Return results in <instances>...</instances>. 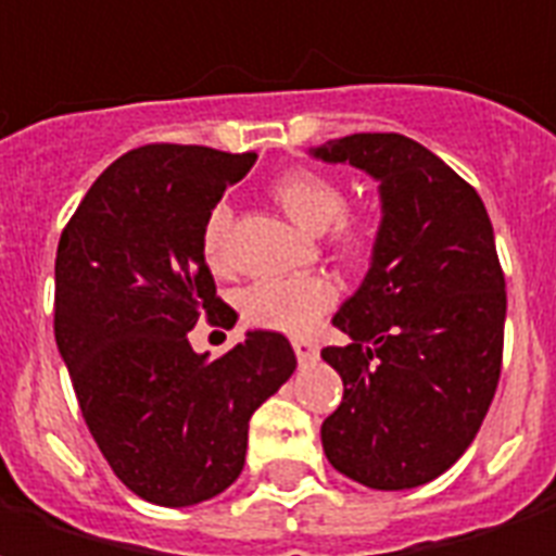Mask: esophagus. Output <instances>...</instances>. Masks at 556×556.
I'll list each match as a JSON object with an SVG mask.
<instances>
[{"label":"esophagus","mask_w":556,"mask_h":556,"mask_svg":"<svg viewBox=\"0 0 556 556\" xmlns=\"http://www.w3.org/2000/svg\"><path fill=\"white\" fill-rule=\"evenodd\" d=\"M291 345H294V354H298V361L309 363L318 357V342L309 337H294L291 339Z\"/></svg>","instance_id":"obj_1"}]
</instances>
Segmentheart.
Here are the masks:
<instances>
[{
	"mask_svg": "<svg viewBox=\"0 0 556 556\" xmlns=\"http://www.w3.org/2000/svg\"><path fill=\"white\" fill-rule=\"evenodd\" d=\"M270 195L301 231L321 235L337 223L333 241H337L339 253L354 255L363 250L366 226L361 219L342 217L345 190L333 178L313 169H291L274 181ZM229 229L231 207L226 202H217L207 211L205 226H202V253L214 270L226 267L229 262ZM333 301H337L333 282H327L325 277H313V274H301V277L253 282L241 294V313L255 327L303 333L333 306Z\"/></svg>",
	"mask_w": 556,
	"mask_h": 556,
	"instance_id": "1",
	"label": "heart"
}]
</instances>
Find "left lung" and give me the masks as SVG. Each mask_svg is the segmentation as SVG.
Listing matches in <instances>:
<instances>
[{"mask_svg": "<svg viewBox=\"0 0 556 556\" xmlns=\"http://www.w3.org/2000/svg\"><path fill=\"white\" fill-rule=\"evenodd\" d=\"M306 154L366 172L381 199L369 270L333 315L349 345L321 351L345 387L321 446L366 489H417L465 455L501 378L506 282L489 211L399 134H351Z\"/></svg>", "mask_w": 556, "mask_h": 556, "instance_id": "8db88e82", "label": "left lung"}]
</instances>
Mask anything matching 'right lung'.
Returning <instances> with one entry per match:
<instances>
[{"mask_svg": "<svg viewBox=\"0 0 556 556\" xmlns=\"http://www.w3.org/2000/svg\"><path fill=\"white\" fill-rule=\"evenodd\" d=\"M253 163L202 146L127 151L59 241L55 345L79 410L115 477L157 506L229 489L250 417L298 369L277 330H247L219 361L187 337L223 306L202 253L207 211Z\"/></svg>", "mask_w": 556, "mask_h": 556, "instance_id": "1", "label": "right lung"}]
</instances>
